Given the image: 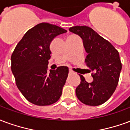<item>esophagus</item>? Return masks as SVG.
<instances>
[{"mask_svg": "<svg viewBox=\"0 0 130 130\" xmlns=\"http://www.w3.org/2000/svg\"><path fill=\"white\" fill-rule=\"evenodd\" d=\"M69 73H73V71H72V70H71V69H69Z\"/></svg>", "mask_w": 130, "mask_h": 130, "instance_id": "1", "label": "esophagus"}]
</instances>
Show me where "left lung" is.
<instances>
[{
	"label": "left lung",
	"mask_w": 130,
	"mask_h": 130,
	"mask_svg": "<svg viewBox=\"0 0 130 130\" xmlns=\"http://www.w3.org/2000/svg\"><path fill=\"white\" fill-rule=\"evenodd\" d=\"M69 31L82 38L87 53L85 62L95 72L91 82L79 75L81 82L75 89L77 97L87 105H102L109 99L118 85L122 69L119 53L110 42L88 26H73Z\"/></svg>",
	"instance_id": "obj_1"
}]
</instances>
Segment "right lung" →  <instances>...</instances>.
<instances>
[{
	"label": "right lung",
	"mask_w": 130,
	"mask_h": 130,
	"mask_svg": "<svg viewBox=\"0 0 130 130\" xmlns=\"http://www.w3.org/2000/svg\"><path fill=\"white\" fill-rule=\"evenodd\" d=\"M66 32L55 25L39 23L25 33L12 53L11 69L17 87L34 105H52L61 95L69 68L59 66L48 73V64L51 41Z\"/></svg>",
	"instance_id": "right-lung-1"
}]
</instances>
